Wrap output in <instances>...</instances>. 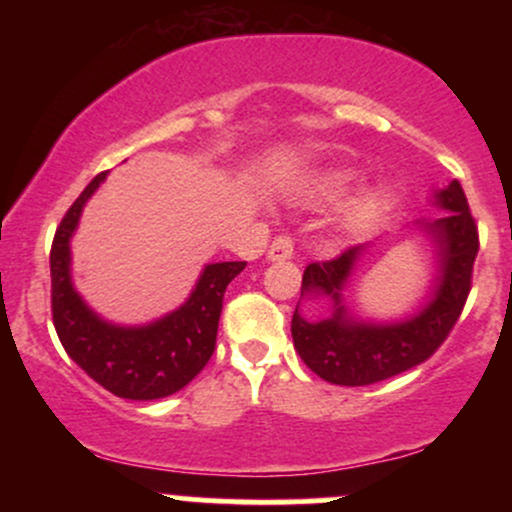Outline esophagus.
Returning <instances> with one entry per match:
<instances>
[{"mask_svg":"<svg viewBox=\"0 0 512 512\" xmlns=\"http://www.w3.org/2000/svg\"><path fill=\"white\" fill-rule=\"evenodd\" d=\"M267 257L272 262H281V260H291L293 257V240L289 236H279L274 238V243L269 245Z\"/></svg>","mask_w":512,"mask_h":512,"instance_id":"1","label":"esophagus"}]
</instances>
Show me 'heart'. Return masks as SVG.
<instances>
[{"label": "heart", "mask_w": 512, "mask_h": 512, "mask_svg": "<svg viewBox=\"0 0 512 512\" xmlns=\"http://www.w3.org/2000/svg\"><path fill=\"white\" fill-rule=\"evenodd\" d=\"M356 182L358 173H354V170L334 168L327 170V173L315 175L310 180H303L301 185L293 187L291 197L298 204H305V207H322V204L342 199ZM387 199H390V195H387V190H383V187H375V190H368L356 199H351L339 211L337 221H334V228H337L339 236H351V233L363 231L370 223L378 221L380 214L387 209Z\"/></svg>", "instance_id": "1"}]
</instances>
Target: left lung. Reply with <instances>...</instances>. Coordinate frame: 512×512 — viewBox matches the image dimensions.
<instances>
[{
	"label": "left lung",
	"mask_w": 512,
	"mask_h": 512,
	"mask_svg": "<svg viewBox=\"0 0 512 512\" xmlns=\"http://www.w3.org/2000/svg\"><path fill=\"white\" fill-rule=\"evenodd\" d=\"M433 204L445 214L416 219L414 228L431 243L436 279L421 308L402 320H363L346 308L344 291L368 245L305 267L301 300L330 297L333 313L322 321H308L298 301L291 334L298 356L322 380L346 387L380 383L424 363L445 342L472 289L479 236L460 182L450 180L443 190L433 192Z\"/></svg>",
	"instance_id": "1"
}]
</instances>
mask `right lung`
<instances>
[{
    "label": "right lung",
    "mask_w": 512,
    "mask_h": 512,
    "mask_svg": "<svg viewBox=\"0 0 512 512\" xmlns=\"http://www.w3.org/2000/svg\"><path fill=\"white\" fill-rule=\"evenodd\" d=\"M108 178L98 173L69 207L50 250L52 320L69 358L122 399H161L190 383L214 354L223 293L248 262L204 264L180 308L144 325H117L84 301L72 279V238L81 211Z\"/></svg>",
    "instance_id": "add662e5"
}]
</instances>
